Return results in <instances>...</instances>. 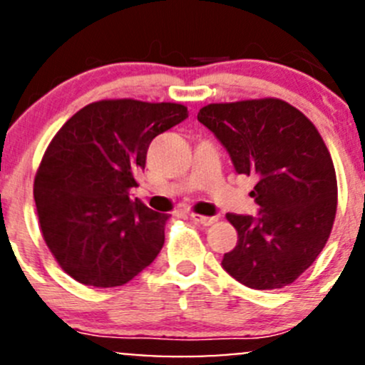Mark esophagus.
<instances>
[{"mask_svg": "<svg viewBox=\"0 0 365 365\" xmlns=\"http://www.w3.org/2000/svg\"><path fill=\"white\" fill-rule=\"evenodd\" d=\"M190 218L195 222V224H201V225H213L217 222L215 217H205V215H199V213H190Z\"/></svg>", "mask_w": 365, "mask_h": 365, "instance_id": "34e87169", "label": "esophagus"}]
</instances>
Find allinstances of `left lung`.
I'll list each match as a JSON object with an SVG mask.
<instances>
[{
	"instance_id": "1",
	"label": "left lung",
	"mask_w": 365,
	"mask_h": 365,
	"mask_svg": "<svg viewBox=\"0 0 365 365\" xmlns=\"http://www.w3.org/2000/svg\"><path fill=\"white\" fill-rule=\"evenodd\" d=\"M197 120L231 155L240 175L255 176L259 217L227 213L237 245L222 267L243 285H290L324 250L337 208L332 157L304 113L276 98L202 106Z\"/></svg>"
}]
</instances>
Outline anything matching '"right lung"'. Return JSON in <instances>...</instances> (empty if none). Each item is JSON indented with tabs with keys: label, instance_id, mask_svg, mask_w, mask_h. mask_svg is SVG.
I'll list each match as a JSON object with an SVG mask.
<instances>
[{
	"label": "right lung",
	"instance_id": "1",
	"mask_svg": "<svg viewBox=\"0 0 365 365\" xmlns=\"http://www.w3.org/2000/svg\"><path fill=\"white\" fill-rule=\"evenodd\" d=\"M189 117L178 103L103 99L52 138L34 176L41 234L64 273L87 287H120L155 260L170 215L129 190L148 145Z\"/></svg>",
	"mask_w": 365,
	"mask_h": 365
}]
</instances>
